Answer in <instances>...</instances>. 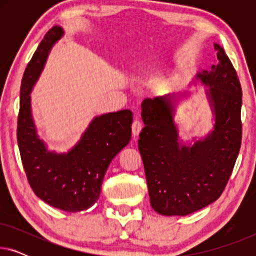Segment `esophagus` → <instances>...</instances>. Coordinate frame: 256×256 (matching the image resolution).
Segmentation results:
<instances>
[{"label":"esophagus","instance_id":"1","mask_svg":"<svg viewBox=\"0 0 256 256\" xmlns=\"http://www.w3.org/2000/svg\"><path fill=\"white\" fill-rule=\"evenodd\" d=\"M142 122L140 120H134V122H132V134H134V136H138L140 134V132L142 130Z\"/></svg>","mask_w":256,"mask_h":256}]
</instances>
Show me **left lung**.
Segmentation results:
<instances>
[{
	"mask_svg": "<svg viewBox=\"0 0 256 256\" xmlns=\"http://www.w3.org/2000/svg\"><path fill=\"white\" fill-rule=\"evenodd\" d=\"M218 62L197 79L208 87L213 129L194 144L180 141L174 124L177 96L146 98L141 104L144 124L141 152L152 208L162 216H188L212 204L222 194L241 146L242 90L230 58L214 44Z\"/></svg>",
	"mask_w": 256,
	"mask_h": 256,
	"instance_id": "obj_1",
	"label": "left lung"
}]
</instances>
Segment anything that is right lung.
I'll return each instance as SVG.
<instances>
[{
	"instance_id": "right-lung-1",
	"label": "right lung",
	"mask_w": 256,
	"mask_h": 256,
	"mask_svg": "<svg viewBox=\"0 0 256 256\" xmlns=\"http://www.w3.org/2000/svg\"><path fill=\"white\" fill-rule=\"evenodd\" d=\"M62 34V28H51L26 66L20 85L17 143L28 182L37 197L62 211L80 212L98 202L108 166L130 141L132 113L124 110L96 116L68 152L48 150L38 138L30 93L48 52Z\"/></svg>"
}]
</instances>
